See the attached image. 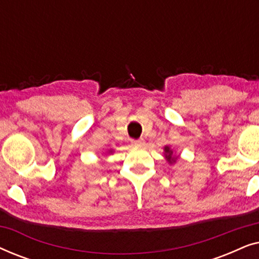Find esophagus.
Here are the masks:
<instances>
[{
    "label": "esophagus",
    "instance_id": "esophagus-1",
    "mask_svg": "<svg viewBox=\"0 0 259 259\" xmlns=\"http://www.w3.org/2000/svg\"><path fill=\"white\" fill-rule=\"evenodd\" d=\"M131 143H132L133 146H143V145L145 144V140L144 139H138V140H132Z\"/></svg>",
    "mask_w": 259,
    "mask_h": 259
}]
</instances>
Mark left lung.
I'll return each instance as SVG.
<instances>
[{
  "mask_svg": "<svg viewBox=\"0 0 259 259\" xmlns=\"http://www.w3.org/2000/svg\"><path fill=\"white\" fill-rule=\"evenodd\" d=\"M164 155H165L166 161H167L169 165L175 164V162L178 160V158H179V155H177L176 151H173L169 145H166V146L164 147Z\"/></svg>",
  "mask_w": 259,
  "mask_h": 259,
  "instance_id": "8db88e82",
  "label": "left lung"
}]
</instances>
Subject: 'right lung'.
<instances>
[{"label":"right lung","instance_id":"1","mask_svg":"<svg viewBox=\"0 0 259 259\" xmlns=\"http://www.w3.org/2000/svg\"><path fill=\"white\" fill-rule=\"evenodd\" d=\"M108 153H109V154L113 153V150H109V151H108Z\"/></svg>","mask_w":259,"mask_h":259}]
</instances>
